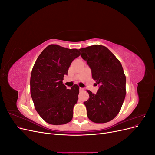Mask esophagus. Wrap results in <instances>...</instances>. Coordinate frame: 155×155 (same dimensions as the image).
<instances>
[{
	"mask_svg": "<svg viewBox=\"0 0 155 155\" xmlns=\"http://www.w3.org/2000/svg\"><path fill=\"white\" fill-rule=\"evenodd\" d=\"M79 91H84V89L83 88H79Z\"/></svg>",
	"mask_w": 155,
	"mask_h": 155,
	"instance_id": "1",
	"label": "esophagus"
}]
</instances>
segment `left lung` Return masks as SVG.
<instances>
[{
	"mask_svg": "<svg viewBox=\"0 0 155 155\" xmlns=\"http://www.w3.org/2000/svg\"><path fill=\"white\" fill-rule=\"evenodd\" d=\"M82 58L92 70V77L100 84L97 92L87 90L84 102L88 119L97 124L107 123L119 113L126 94V78L120 61L107 47L92 45L80 48Z\"/></svg>",
	"mask_w": 155,
	"mask_h": 155,
	"instance_id": "left-lung-1",
	"label": "left lung"
}]
</instances>
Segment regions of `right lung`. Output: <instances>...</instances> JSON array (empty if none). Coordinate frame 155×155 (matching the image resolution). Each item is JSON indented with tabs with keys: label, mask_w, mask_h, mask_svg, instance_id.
<instances>
[{
	"label": "right lung",
	"mask_w": 155,
	"mask_h": 155,
	"mask_svg": "<svg viewBox=\"0 0 155 155\" xmlns=\"http://www.w3.org/2000/svg\"><path fill=\"white\" fill-rule=\"evenodd\" d=\"M80 54L78 49L50 45L37 58L31 70L30 93L36 111L46 122L57 125L72 120L79 87L74 85L67 89L63 80Z\"/></svg>",
	"instance_id": "obj_1"
}]
</instances>
